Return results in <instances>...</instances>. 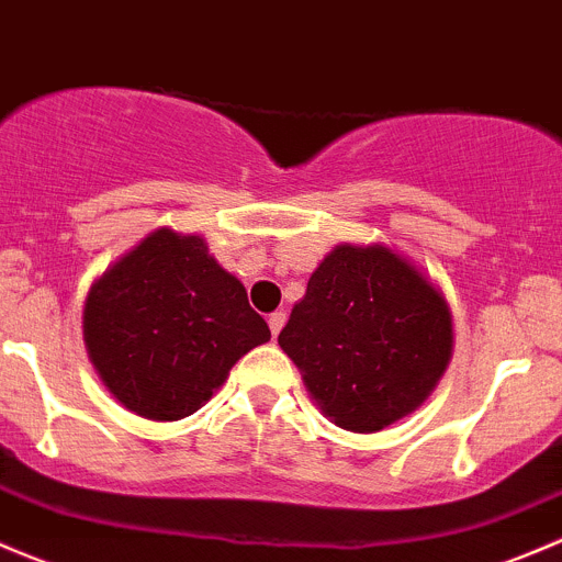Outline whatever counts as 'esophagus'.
<instances>
[{"label":"esophagus","instance_id":"34e87169","mask_svg":"<svg viewBox=\"0 0 562 562\" xmlns=\"http://www.w3.org/2000/svg\"><path fill=\"white\" fill-rule=\"evenodd\" d=\"M283 322H286V314H283V311H276V314L268 316V325H270V333H273V338L281 333Z\"/></svg>","mask_w":562,"mask_h":562}]
</instances>
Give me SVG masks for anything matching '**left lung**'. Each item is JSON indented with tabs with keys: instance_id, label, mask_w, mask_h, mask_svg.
<instances>
[{
	"instance_id": "left-lung-1",
	"label": "left lung",
	"mask_w": 562,
	"mask_h": 562,
	"mask_svg": "<svg viewBox=\"0 0 562 562\" xmlns=\"http://www.w3.org/2000/svg\"><path fill=\"white\" fill-rule=\"evenodd\" d=\"M279 344L336 426L371 435L415 413L453 352L440 289L387 246L333 248Z\"/></svg>"
}]
</instances>
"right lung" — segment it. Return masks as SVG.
Here are the masks:
<instances>
[{
    "label": "right lung",
    "mask_w": 562,
    "mask_h": 562,
    "mask_svg": "<svg viewBox=\"0 0 562 562\" xmlns=\"http://www.w3.org/2000/svg\"><path fill=\"white\" fill-rule=\"evenodd\" d=\"M270 327L199 235L155 229L92 283L85 344L111 396L147 420L210 402Z\"/></svg>",
    "instance_id": "obj_1"
}]
</instances>
